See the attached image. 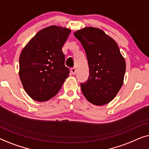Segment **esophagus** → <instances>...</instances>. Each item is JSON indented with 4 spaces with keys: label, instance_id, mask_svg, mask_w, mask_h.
I'll return each instance as SVG.
<instances>
[{
    "label": "esophagus",
    "instance_id": "obj_1",
    "mask_svg": "<svg viewBox=\"0 0 149 149\" xmlns=\"http://www.w3.org/2000/svg\"><path fill=\"white\" fill-rule=\"evenodd\" d=\"M71 72H72V74L73 75H75L76 74V70H75V68H72L71 69Z\"/></svg>",
    "mask_w": 149,
    "mask_h": 149
}]
</instances>
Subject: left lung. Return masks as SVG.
<instances>
[{"instance_id":"1","label":"left lung","mask_w":149,"mask_h":149,"mask_svg":"<svg viewBox=\"0 0 149 149\" xmlns=\"http://www.w3.org/2000/svg\"><path fill=\"white\" fill-rule=\"evenodd\" d=\"M85 50L89 77L80 84L83 95L90 102L103 105L116 97L122 86L125 61L118 45L102 30L86 27L74 32Z\"/></svg>"}]
</instances>
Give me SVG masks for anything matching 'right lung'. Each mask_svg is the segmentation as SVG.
<instances>
[{"instance_id":"right-lung-1","label":"right lung","mask_w":149,"mask_h":149,"mask_svg":"<svg viewBox=\"0 0 149 149\" xmlns=\"http://www.w3.org/2000/svg\"><path fill=\"white\" fill-rule=\"evenodd\" d=\"M70 32L66 28L47 27L39 31L22 50L19 74L23 87L32 99L39 102L51 99L69 76L62 47Z\"/></svg>"}]
</instances>
